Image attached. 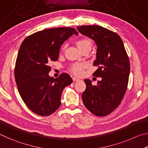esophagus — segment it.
<instances>
[{
	"instance_id": "1",
	"label": "esophagus",
	"mask_w": 148,
	"mask_h": 148,
	"mask_svg": "<svg viewBox=\"0 0 148 148\" xmlns=\"http://www.w3.org/2000/svg\"><path fill=\"white\" fill-rule=\"evenodd\" d=\"M72 79H73L74 82H78L80 80L79 78H77V77H72Z\"/></svg>"
}]
</instances>
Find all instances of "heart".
Listing matches in <instances>:
<instances>
[{"instance_id": "1", "label": "heart", "mask_w": 148, "mask_h": 148, "mask_svg": "<svg viewBox=\"0 0 148 148\" xmlns=\"http://www.w3.org/2000/svg\"><path fill=\"white\" fill-rule=\"evenodd\" d=\"M76 44L78 48L83 51L86 49L91 50L92 46V42L90 38L87 37L81 38L76 41ZM64 49V46L62 47V49ZM85 68V64H75L72 65L71 68L72 73L77 76H81L84 72V69Z\"/></svg>"}]
</instances>
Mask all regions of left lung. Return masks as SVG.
<instances>
[{
	"mask_svg": "<svg viewBox=\"0 0 148 148\" xmlns=\"http://www.w3.org/2000/svg\"><path fill=\"white\" fill-rule=\"evenodd\" d=\"M77 29L97 44V59L93 65L98 69L92 76L102 77L97 86L92 85L90 79L84 80L86 89L82 93V101L95 116H107L118 107L126 92L130 73L128 55L116 32L99 25Z\"/></svg>",
	"mask_w": 148,
	"mask_h": 148,
	"instance_id": "1",
	"label": "left lung"
}]
</instances>
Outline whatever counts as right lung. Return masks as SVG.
<instances>
[{
    "label": "right lung",
    "mask_w": 148,
    "mask_h": 148,
    "mask_svg": "<svg viewBox=\"0 0 148 148\" xmlns=\"http://www.w3.org/2000/svg\"><path fill=\"white\" fill-rule=\"evenodd\" d=\"M76 30L71 27L47 29L27 36L19 47L14 75L20 96L27 107L37 115L47 116L61 104L62 90L72 84L71 77L62 73L49 77L50 61L59 58L63 42Z\"/></svg>",
    "instance_id": "1"
}]
</instances>
